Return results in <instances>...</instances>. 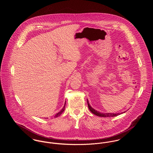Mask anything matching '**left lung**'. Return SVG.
<instances>
[{"label": "left lung", "mask_w": 153, "mask_h": 153, "mask_svg": "<svg viewBox=\"0 0 153 153\" xmlns=\"http://www.w3.org/2000/svg\"><path fill=\"white\" fill-rule=\"evenodd\" d=\"M87 104L88 106V108L90 110V111L93 113L94 115H97L98 117H115V116H117L118 115H120L122 113H116V114H114V113H104V112H101L100 111H98L97 110H95V109H94L89 104V102H88V100H87ZM125 112V111L124 112Z\"/></svg>", "instance_id": "8db88e82"}]
</instances>
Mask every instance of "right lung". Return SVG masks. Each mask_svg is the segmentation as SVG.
I'll list each match as a JSON object with an SVG mask.
<instances>
[{"label":"right lung","instance_id":"right-lung-1","mask_svg":"<svg viewBox=\"0 0 153 153\" xmlns=\"http://www.w3.org/2000/svg\"><path fill=\"white\" fill-rule=\"evenodd\" d=\"M65 104L66 103L65 102V104H64V107H63V108L61 109L59 112H58L56 114H55V116L53 117H55V118H56V117H59V115H61V114L64 111V110H65Z\"/></svg>","mask_w":153,"mask_h":153}]
</instances>
